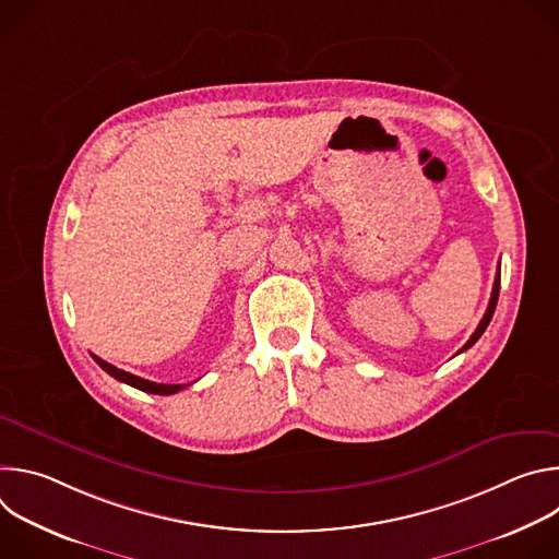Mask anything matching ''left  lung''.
<instances>
[{
    "label": "left lung",
    "instance_id": "left-lung-1",
    "mask_svg": "<svg viewBox=\"0 0 559 559\" xmlns=\"http://www.w3.org/2000/svg\"><path fill=\"white\" fill-rule=\"evenodd\" d=\"M498 296H500V267H498V274H496V283H493L491 300H489V307H487V311H485V316H483V321H480V325H477V330L473 332V336L466 341V345H464L460 352H466L471 345H475V341H477V338H480V336L485 334V330L489 328L491 318H493V311H496V305H498ZM460 352H457V354H460Z\"/></svg>",
    "mask_w": 559,
    "mask_h": 559
}]
</instances>
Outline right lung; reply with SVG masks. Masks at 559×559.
<instances>
[{
	"instance_id": "right-lung-1",
	"label": "right lung",
	"mask_w": 559,
	"mask_h": 559,
	"mask_svg": "<svg viewBox=\"0 0 559 559\" xmlns=\"http://www.w3.org/2000/svg\"><path fill=\"white\" fill-rule=\"evenodd\" d=\"M95 360H97V365L106 371V373H110L112 378H117L119 382H126V384H130V386H134V389H141V391H145V393H156V395H170V393H177V391H181V389H186L188 384H164V382H152V380H145V378H139V376H134V373H128V371H123V369H117L115 365H110V362H106V360H102V358H97V356H93Z\"/></svg>"
}]
</instances>
